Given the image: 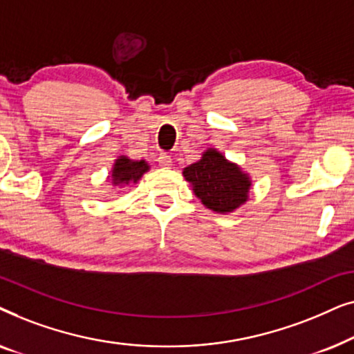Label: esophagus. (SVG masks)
<instances>
[{
    "mask_svg": "<svg viewBox=\"0 0 354 354\" xmlns=\"http://www.w3.org/2000/svg\"><path fill=\"white\" fill-rule=\"evenodd\" d=\"M158 162L161 167H171L172 166V158L166 153H161L158 156Z\"/></svg>",
    "mask_w": 354,
    "mask_h": 354,
    "instance_id": "34e87169",
    "label": "esophagus"
}]
</instances>
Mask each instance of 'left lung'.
I'll use <instances>...</instances> for the list:
<instances>
[{
	"label": "left lung",
	"instance_id": "1",
	"mask_svg": "<svg viewBox=\"0 0 354 354\" xmlns=\"http://www.w3.org/2000/svg\"><path fill=\"white\" fill-rule=\"evenodd\" d=\"M183 177L203 205L216 212H232L248 200L250 177L212 148L203 153L200 161L183 169Z\"/></svg>",
	"mask_w": 354,
	"mask_h": 354
}]
</instances>
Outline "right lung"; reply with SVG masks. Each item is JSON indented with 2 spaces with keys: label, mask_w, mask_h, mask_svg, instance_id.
<instances>
[{
  "label": "right lung",
  "mask_w": 354,
  "mask_h": 354,
  "mask_svg": "<svg viewBox=\"0 0 354 354\" xmlns=\"http://www.w3.org/2000/svg\"><path fill=\"white\" fill-rule=\"evenodd\" d=\"M149 169L147 162L143 161H132V159L120 156L115 159L113 167V183L114 185H129L130 182H138L140 177L143 176Z\"/></svg>",
  "instance_id": "right-lung-1"
}]
</instances>
